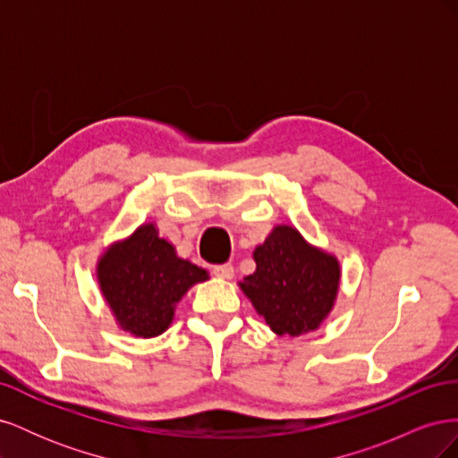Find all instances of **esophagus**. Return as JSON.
<instances>
[{
	"instance_id": "esophagus-1",
	"label": "esophagus",
	"mask_w": 458,
	"mask_h": 458,
	"mask_svg": "<svg viewBox=\"0 0 458 458\" xmlns=\"http://www.w3.org/2000/svg\"><path fill=\"white\" fill-rule=\"evenodd\" d=\"M212 273L216 276H221V279H231V276L234 275V267L231 266V263H219V266L212 267Z\"/></svg>"
}]
</instances>
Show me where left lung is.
Instances as JSON below:
<instances>
[{"mask_svg":"<svg viewBox=\"0 0 458 458\" xmlns=\"http://www.w3.org/2000/svg\"><path fill=\"white\" fill-rule=\"evenodd\" d=\"M256 271L242 293L276 335L315 330L332 310L340 281L338 261L311 248L293 227H275L254 252Z\"/></svg>","mask_w":458,"mask_h":458,"instance_id":"obj_1","label":"left lung"}]
</instances>
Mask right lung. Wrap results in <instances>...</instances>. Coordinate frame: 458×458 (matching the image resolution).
Returning a JSON list of instances; mask_svg holds the SVG:
<instances>
[{
    "instance_id": "obj_1",
    "label": "right lung",
    "mask_w": 458,
    "mask_h": 458,
    "mask_svg": "<svg viewBox=\"0 0 458 458\" xmlns=\"http://www.w3.org/2000/svg\"><path fill=\"white\" fill-rule=\"evenodd\" d=\"M206 279L202 267L175 256L155 225H141L99 261L101 290L116 321L141 338L162 335L172 323L175 303Z\"/></svg>"
}]
</instances>
